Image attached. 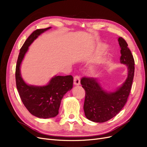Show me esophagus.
<instances>
[{
	"mask_svg": "<svg viewBox=\"0 0 147 147\" xmlns=\"http://www.w3.org/2000/svg\"><path fill=\"white\" fill-rule=\"evenodd\" d=\"M74 84L75 85H79L80 84V78L79 76L76 75L74 77Z\"/></svg>",
	"mask_w": 147,
	"mask_h": 147,
	"instance_id": "34e87169",
	"label": "esophagus"
}]
</instances>
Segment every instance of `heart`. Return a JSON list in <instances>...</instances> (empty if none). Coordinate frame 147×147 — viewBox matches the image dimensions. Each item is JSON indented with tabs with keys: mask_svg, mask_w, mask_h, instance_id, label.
Instances as JSON below:
<instances>
[{
	"mask_svg": "<svg viewBox=\"0 0 147 147\" xmlns=\"http://www.w3.org/2000/svg\"><path fill=\"white\" fill-rule=\"evenodd\" d=\"M106 48H107L106 46H105V45H102V46H101V48L102 49H105Z\"/></svg>",
	"mask_w": 147,
	"mask_h": 147,
	"instance_id": "obj_1",
	"label": "heart"
}]
</instances>
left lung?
<instances>
[{
  "instance_id": "obj_1",
  "label": "left lung",
  "mask_w": 147,
  "mask_h": 147,
  "mask_svg": "<svg viewBox=\"0 0 147 147\" xmlns=\"http://www.w3.org/2000/svg\"><path fill=\"white\" fill-rule=\"evenodd\" d=\"M121 48L120 63L127 67L128 76L125 82L116 91H104L96 79L83 77L80 83L85 90L83 110L86 117L90 121L103 123L115 116L125 106L129 95L134 77L135 61L127 43L119 37Z\"/></svg>"
}]
</instances>
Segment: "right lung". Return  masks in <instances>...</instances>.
<instances>
[{"mask_svg": "<svg viewBox=\"0 0 147 147\" xmlns=\"http://www.w3.org/2000/svg\"><path fill=\"white\" fill-rule=\"evenodd\" d=\"M51 28L37 29L30 35L20 49L15 69L17 88L22 103L31 114L43 119L58 115L62 99L73 88V76H55L46 86H30L22 80L20 68L28 46L40 34Z\"/></svg>", "mask_w": 147, "mask_h": 147, "instance_id": "obj_1", "label": "right lung"}]
</instances>
